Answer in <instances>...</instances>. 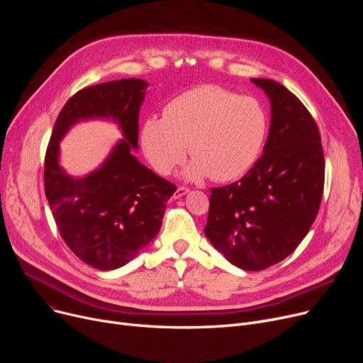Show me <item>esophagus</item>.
Here are the masks:
<instances>
[{"instance_id":"obj_1","label":"esophagus","mask_w":363,"mask_h":363,"mask_svg":"<svg viewBox=\"0 0 363 363\" xmlns=\"http://www.w3.org/2000/svg\"><path fill=\"white\" fill-rule=\"evenodd\" d=\"M188 191L189 189L186 188V186H179V188H177V191L174 193V199L177 200V199H181V197H184L185 194H188Z\"/></svg>"}]
</instances>
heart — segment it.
<instances>
[{"label":"heart","instance_id":"b5f03b06","mask_svg":"<svg viewBox=\"0 0 363 363\" xmlns=\"http://www.w3.org/2000/svg\"><path fill=\"white\" fill-rule=\"evenodd\" d=\"M268 114L249 95H237L216 85H201L182 92L141 129L144 155L162 175H169L188 151L194 160L185 178L219 182L241 178L259 159Z\"/></svg>","mask_w":363,"mask_h":363}]
</instances>
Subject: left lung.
Returning <instances> with one entry per match:
<instances>
[{
	"label": "left lung",
	"mask_w": 363,
	"mask_h": 363,
	"mask_svg": "<svg viewBox=\"0 0 363 363\" xmlns=\"http://www.w3.org/2000/svg\"><path fill=\"white\" fill-rule=\"evenodd\" d=\"M271 103L263 155L238 181L212 188L204 234L228 262L262 271L290 256L309 233L323 193L318 126L284 85L255 78Z\"/></svg>",
	"instance_id": "obj_1"
}]
</instances>
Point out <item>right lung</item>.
I'll list each match as a JSON object with an SVG mask.
<instances>
[{
    "mask_svg": "<svg viewBox=\"0 0 363 363\" xmlns=\"http://www.w3.org/2000/svg\"><path fill=\"white\" fill-rule=\"evenodd\" d=\"M147 86L129 78L78 91L62 108L47 148L45 197L60 235L76 256L100 271L122 268L151 242L177 189L133 156ZM95 118L116 123L124 138L97 169L72 177L60 164V141L76 123Z\"/></svg>",
    "mask_w": 363,
    "mask_h": 363,
    "instance_id": "1",
    "label": "right lung"
}]
</instances>
